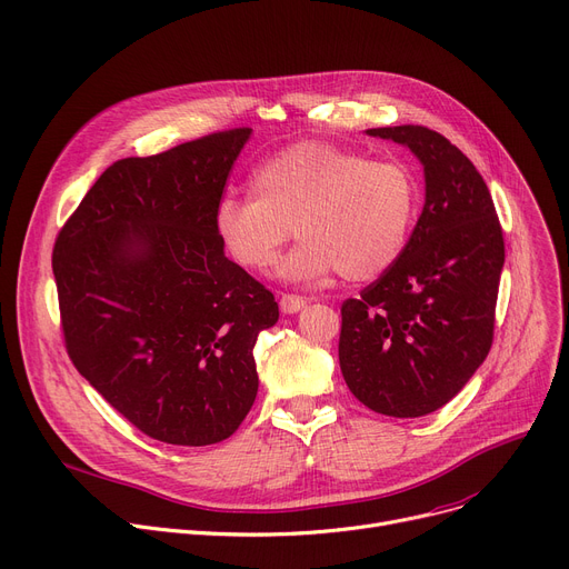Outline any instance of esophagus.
Masks as SVG:
<instances>
[{"label":"esophagus","instance_id":"34e87169","mask_svg":"<svg viewBox=\"0 0 569 569\" xmlns=\"http://www.w3.org/2000/svg\"><path fill=\"white\" fill-rule=\"evenodd\" d=\"M308 300L303 296H293V293H282L280 296V310L284 315H296L306 308Z\"/></svg>","mask_w":569,"mask_h":569}]
</instances>
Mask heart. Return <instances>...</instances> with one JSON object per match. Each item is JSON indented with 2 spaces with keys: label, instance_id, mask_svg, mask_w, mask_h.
Returning <instances> with one entry per match:
<instances>
[{
  "label": "heart",
  "instance_id": "1",
  "mask_svg": "<svg viewBox=\"0 0 569 569\" xmlns=\"http://www.w3.org/2000/svg\"><path fill=\"white\" fill-rule=\"evenodd\" d=\"M252 197L224 194L213 213L222 250L250 273L280 266L293 282L338 273L370 282L407 250L418 216V181L397 158H367L321 140L296 142L266 158L250 179Z\"/></svg>",
  "mask_w": 569,
  "mask_h": 569
}]
</instances>
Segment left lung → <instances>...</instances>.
<instances>
[{
  "label": "left lung",
  "instance_id": "1",
  "mask_svg": "<svg viewBox=\"0 0 569 569\" xmlns=\"http://www.w3.org/2000/svg\"><path fill=\"white\" fill-rule=\"evenodd\" d=\"M365 132L411 149L425 204L392 269L345 300L340 367L367 409L420 418L448 405L491 349L503 231L476 164L437 130Z\"/></svg>",
  "mask_w": 569,
  "mask_h": 569
}]
</instances>
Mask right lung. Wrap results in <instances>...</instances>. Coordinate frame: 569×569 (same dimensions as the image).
Listing matches in <instances>:
<instances>
[{
    "label": "right lung",
    "mask_w": 569,
    "mask_h": 569,
    "mask_svg": "<svg viewBox=\"0 0 569 569\" xmlns=\"http://www.w3.org/2000/svg\"><path fill=\"white\" fill-rule=\"evenodd\" d=\"M233 128L110 164L59 231L52 271L78 372L147 437L229 439L254 405L273 293L224 257L213 213L250 140Z\"/></svg>",
    "instance_id": "right-lung-1"
}]
</instances>
